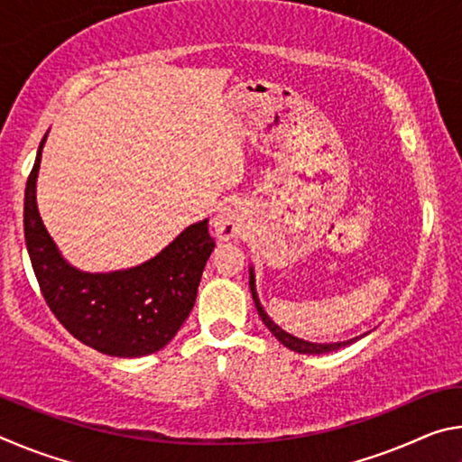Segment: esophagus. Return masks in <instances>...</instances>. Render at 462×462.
<instances>
[{
	"label": "esophagus",
	"mask_w": 462,
	"mask_h": 462,
	"mask_svg": "<svg viewBox=\"0 0 462 462\" xmlns=\"http://www.w3.org/2000/svg\"><path fill=\"white\" fill-rule=\"evenodd\" d=\"M214 230L220 240L238 238L245 226H242V214L236 206H224L214 217Z\"/></svg>",
	"instance_id": "esophagus-1"
}]
</instances>
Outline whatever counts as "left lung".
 <instances>
[{
    "mask_svg": "<svg viewBox=\"0 0 462 462\" xmlns=\"http://www.w3.org/2000/svg\"><path fill=\"white\" fill-rule=\"evenodd\" d=\"M250 291H253V300H254L256 311H259V316H261V319L264 322V326L269 328L271 334L275 336V338L281 344H283V346L295 350V353H301V355H324V353H332V350H338L342 346H346V344H350V342H355V340H346V342H334V344H314V342H306V340L295 338V336L287 334L285 330H281V328L267 316V311L263 310L261 301H259V295H256V289H254L253 271H250Z\"/></svg>",
    "mask_w": 462,
    "mask_h": 462,
    "instance_id": "1",
    "label": "left lung"
}]
</instances>
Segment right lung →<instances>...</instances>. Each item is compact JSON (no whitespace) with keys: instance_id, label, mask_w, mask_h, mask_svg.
<instances>
[{"instance_id":"1","label":"right lung","mask_w":462,"mask_h":462,"mask_svg":"<svg viewBox=\"0 0 462 462\" xmlns=\"http://www.w3.org/2000/svg\"><path fill=\"white\" fill-rule=\"evenodd\" d=\"M38 148L24 195V236L34 275L54 318L77 340L109 356H144L173 340L189 316L203 267L216 246L208 220L183 230L140 267L81 273L62 261L36 208Z\"/></svg>"}]
</instances>
